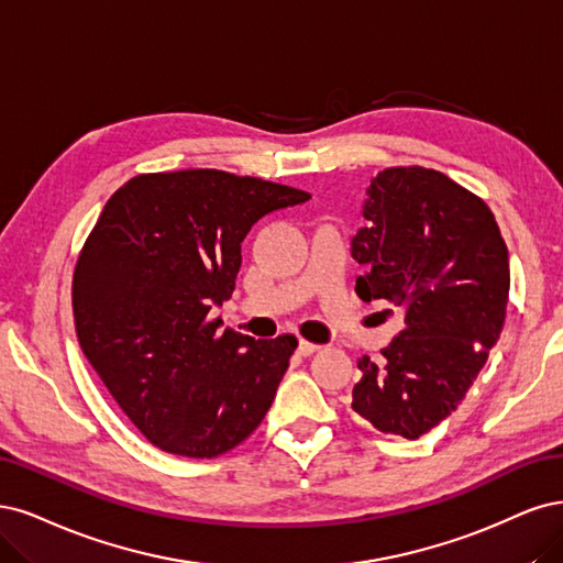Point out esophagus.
<instances>
[{
	"mask_svg": "<svg viewBox=\"0 0 563 563\" xmlns=\"http://www.w3.org/2000/svg\"><path fill=\"white\" fill-rule=\"evenodd\" d=\"M320 346H318V343H313V341H306V339H301L299 341V349H297V353L299 355H303V357H308V355H313L316 351H318Z\"/></svg>",
	"mask_w": 563,
	"mask_h": 563,
	"instance_id": "34e87169",
	"label": "esophagus"
}]
</instances>
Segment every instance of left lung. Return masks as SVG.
Instances as JSON below:
<instances>
[{
    "label": "left lung",
    "instance_id": "1",
    "mask_svg": "<svg viewBox=\"0 0 563 563\" xmlns=\"http://www.w3.org/2000/svg\"><path fill=\"white\" fill-rule=\"evenodd\" d=\"M367 227L351 243L362 301L402 311L405 328L362 355L353 411L416 440L463 402L505 322L510 264L494 212L444 173L395 166L372 177Z\"/></svg>",
    "mask_w": 563,
    "mask_h": 563
}]
</instances>
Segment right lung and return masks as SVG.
Returning <instances> with one entry per match:
<instances>
[{
  "label": "right lung",
  "mask_w": 563,
  "mask_h": 563,
  "mask_svg": "<svg viewBox=\"0 0 563 563\" xmlns=\"http://www.w3.org/2000/svg\"><path fill=\"white\" fill-rule=\"evenodd\" d=\"M311 198L260 177L194 168L129 179L104 203L71 278L81 351L161 451L214 459L262 423L295 334L220 332L241 243L264 214Z\"/></svg>",
  "instance_id": "right-lung-1"
}]
</instances>
